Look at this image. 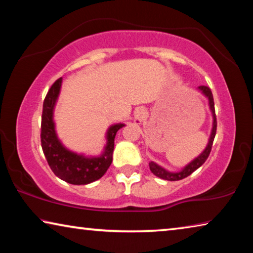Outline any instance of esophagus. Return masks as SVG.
Listing matches in <instances>:
<instances>
[{"instance_id":"esophagus-1","label":"esophagus","mask_w":253,"mask_h":253,"mask_svg":"<svg viewBox=\"0 0 253 253\" xmlns=\"http://www.w3.org/2000/svg\"><path fill=\"white\" fill-rule=\"evenodd\" d=\"M146 110L144 108H138L135 111V121L136 123H142L144 121V118L146 117Z\"/></svg>"}]
</instances>
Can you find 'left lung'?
Instances as JSON below:
<instances>
[{
  "mask_svg": "<svg viewBox=\"0 0 253 253\" xmlns=\"http://www.w3.org/2000/svg\"><path fill=\"white\" fill-rule=\"evenodd\" d=\"M199 89H200V91H202V93L205 97H208L210 109H211L212 116H213V127H212L211 136H210L208 146L205 147L202 154H200V155L196 157L195 160L192 161L190 164H187L185 168L181 170V172H177V173L169 172V170H166L165 169L161 168L160 165H157L156 163L149 162V169H151L152 173L154 175H156L157 177L163 178V179H168V181H179V179L185 178L188 176V175H191L192 173H193L194 170L198 169L200 166H202L204 164V162L208 160L210 153H211L214 137H215V134H216V116H215V109H214L213 95H212L211 89L207 87V85H200Z\"/></svg>",
  "mask_w": 253,
  "mask_h": 253,
  "instance_id": "8db88e82",
  "label": "left lung"
}]
</instances>
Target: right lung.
Masks as SVG:
<instances>
[{
  "label": "right lung",
  "instance_id": "obj_1",
  "mask_svg": "<svg viewBox=\"0 0 253 253\" xmlns=\"http://www.w3.org/2000/svg\"><path fill=\"white\" fill-rule=\"evenodd\" d=\"M62 78L51 85L43 101L41 118V146L46 162L60 179L74 185H85L99 179L113 162L115 136L125 125L116 124L107 131L104 153L98 157H85L67 149L60 142L54 129L53 109L59 97Z\"/></svg>",
  "mask_w": 253,
  "mask_h": 253
}]
</instances>
